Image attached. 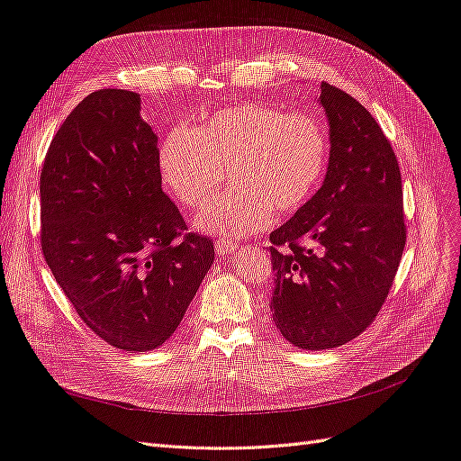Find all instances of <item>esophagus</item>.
I'll return each instance as SVG.
<instances>
[{"label": "esophagus", "instance_id": "obj_1", "mask_svg": "<svg viewBox=\"0 0 461 461\" xmlns=\"http://www.w3.org/2000/svg\"><path fill=\"white\" fill-rule=\"evenodd\" d=\"M215 249H217V254H219V256L225 258V256H230V254H234L236 249H239V244L232 242V240H225V239H222V240H217V244H215Z\"/></svg>", "mask_w": 461, "mask_h": 461}]
</instances>
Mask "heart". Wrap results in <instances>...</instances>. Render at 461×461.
I'll return each mask as SVG.
<instances>
[{
	"mask_svg": "<svg viewBox=\"0 0 461 461\" xmlns=\"http://www.w3.org/2000/svg\"><path fill=\"white\" fill-rule=\"evenodd\" d=\"M330 161L325 122L265 104L217 111L196 131L165 138L158 165L163 186L188 209L205 207L230 176L232 190L194 221L200 232L242 239L288 215L319 190Z\"/></svg>",
	"mask_w": 461,
	"mask_h": 461,
	"instance_id": "obj_1",
	"label": "heart"
}]
</instances>
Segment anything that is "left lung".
I'll list each match as a JSON object with an SVG mask.
<instances>
[{"label":"left lung","instance_id":"obj_1","mask_svg":"<svg viewBox=\"0 0 461 461\" xmlns=\"http://www.w3.org/2000/svg\"><path fill=\"white\" fill-rule=\"evenodd\" d=\"M330 161L315 196L271 232V312L283 337L327 350L364 332L383 308L406 246L402 175L379 122L321 82Z\"/></svg>","mask_w":461,"mask_h":461}]
</instances>
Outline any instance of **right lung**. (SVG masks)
I'll list each match as a JSON object with an SVG mask.
<instances>
[{
	"instance_id": "1",
	"label": "right lung",
	"mask_w": 461,
	"mask_h": 461,
	"mask_svg": "<svg viewBox=\"0 0 461 461\" xmlns=\"http://www.w3.org/2000/svg\"><path fill=\"white\" fill-rule=\"evenodd\" d=\"M158 156L140 95L105 88L65 119L40 175L48 267L80 319L127 352L173 337L215 259L163 192Z\"/></svg>"
}]
</instances>
